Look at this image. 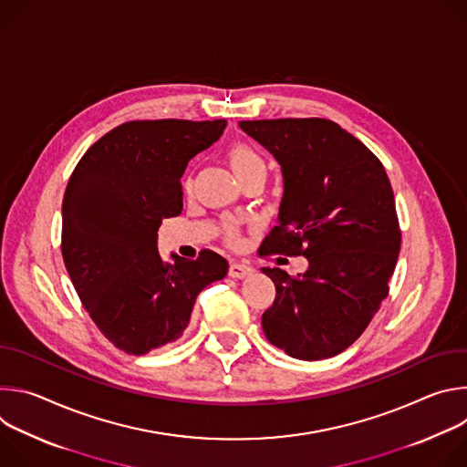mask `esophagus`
Returning a JSON list of instances; mask_svg holds the SVG:
<instances>
[{
    "instance_id": "1",
    "label": "esophagus",
    "mask_w": 467,
    "mask_h": 467,
    "mask_svg": "<svg viewBox=\"0 0 467 467\" xmlns=\"http://www.w3.org/2000/svg\"><path fill=\"white\" fill-rule=\"evenodd\" d=\"M251 274H253V268L245 262H231V265H229V277H233V279H244Z\"/></svg>"
}]
</instances>
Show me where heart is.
<instances>
[{"mask_svg":"<svg viewBox=\"0 0 467 467\" xmlns=\"http://www.w3.org/2000/svg\"><path fill=\"white\" fill-rule=\"evenodd\" d=\"M225 159L233 170V173L238 177V181H242L245 175L262 170L264 162L262 159L245 144L242 142H234L227 148L225 151ZM186 188H190V182H186ZM225 238L227 240H234L236 238V231L233 227L225 229Z\"/></svg>","mask_w":467,"mask_h":467,"instance_id":"1","label":"heart"}]
</instances>
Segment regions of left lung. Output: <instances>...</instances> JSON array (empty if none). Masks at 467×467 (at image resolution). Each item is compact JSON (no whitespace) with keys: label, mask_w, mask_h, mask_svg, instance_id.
I'll list each match as a JSON object with an SVG mask.
<instances>
[{"label":"left lung","mask_w":467,"mask_h":467,"mask_svg":"<svg viewBox=\"0 0 467 467\" xmlns=\"http://www.w3.org/2000/svg\"><path fill=\"white\" fill-rule=\"evenodd\" d=\"M283 170L279 225L262 254L306 256L296 277L262 268L275 301L262 314L270 344L299 360L348 349L388 297L401 229L382 162L338 123L323 118L240 121Z\"/></svg>","instance_id":"left-lung-1"}]
</instances>
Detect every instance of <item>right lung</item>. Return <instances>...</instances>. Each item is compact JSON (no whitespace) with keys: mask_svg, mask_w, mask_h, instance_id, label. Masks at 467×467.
<instances>
[{"mask_svg":"<svg viewBox=\"0 0 467 467\" xmlns=\"http://www.w3.org/2000/svg\"><path fill=\"white\" fill-rule=\"evenodd\" d=\"M225 119L125 121L78 162L62 199V258L103 337L129 355L175 342L197 294L227 275L211 249L161 258L157 233L182 211L181 177L211 148Z\"/></svg>","mask_w":467,"mask_h":467,"instance_id":"1","label":"right lung"}]
</instances>
